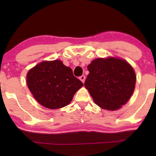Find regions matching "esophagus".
<instances>
[{
    "label": "esophagus",
    "instance_id": "1",
    "mask_svg": "<svg viewBox=\"0 0 156 156\" xmlns=\"http://www.w3.org/2000/svg\"><path fill=\"white\" fill-rule=\"evenodd\" d=\"M85 79H86V76H85L84 75H82L81 76H80V80L82 81V82L84 83V81H85Z\"/></svg>",
    "mask_w": 156,
    "mask_h": 156
}]
</instances>
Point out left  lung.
<instances>
[{
	"label": "left lung",
	"instance_id": "8db88e82",
	"mask_svg": "<svg viewBox=\"0 0 156 156\" xmlns=\"http://www.w3.org/2000/svg\"><path fill=\"white\" fill-rule=\"evenodd\" d=\"M89 74L84 86L94 101L107 110H116L126 104L136 84L135 72L127 62L109 57L94 59L87 67Z\"/></svg>",
	"mask_w": 156,
	"mask_h": 156
}]
</instances>
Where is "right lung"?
Wrapping results in <instances>:
<instances>
[{
    "label": "right lung",
    "instance_id": "obj_1",
    "mask_svg": "<svg viewBox=\"0 0 156 156\" xmlns=\"http://www.w3.org/2000/svg\"><path fill=\"white\" fill-rule=\"evenodd\" d=\"M27 87L35 99L44 107L56 109L71 102L83 85L70 67L60 60L42 62L27 74Z\"/></svg>",
    "mask_w": 156,
    "mask_h": 156
}]
</instances>
